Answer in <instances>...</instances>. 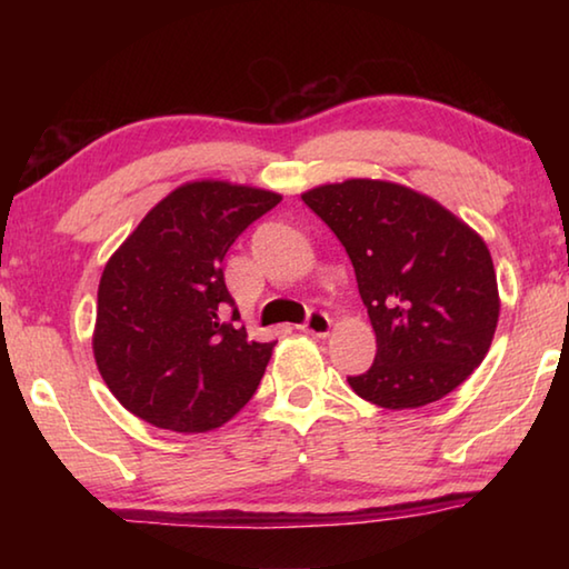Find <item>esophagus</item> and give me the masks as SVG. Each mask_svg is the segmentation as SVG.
I'll return each mask as SVG.
<instances>
[{"instance_id": "obj_1", "label": "esophagus", "mask_w": 569, "mask_h": 569, "mask_svg": "<svg viewBox=\"0 0 569 569\" xmlns=\"http://www.w3.org/2000/svg\"><path fill=\"white\" fill-rule=\"evenodd\" d=\"M301 331L311 333V336H329L331 333V319L323 311H311V313H308L306 323L301 326Z\"/></svg>"}]
</instances>
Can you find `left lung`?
Instances as JSON below:
<instances>
[{
	"label": "left lung",
	"mask_w": 569,
	"mask_h": 569,
	"mask_svg": "<svg viewBox=\"0 0 569 569\" xmlns=\"http://www.w3.org/2000/svg\"><path fill=\"white\" fill-rule=\"evenodd\" d=\"M301 198L349 253L377 333V359L349 377L351 389L383 409H417L465 383L499 319L495 263L479 233L389 180L331 182Z\"/></svg>",
	"instance_id": "left-lung-1"
}]
</instances>
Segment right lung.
Segmentation results:
<instances>
[{
    "mask_svg": "<svg viewBox=\"0 0 569 569\" xmlns=\"http://www.w3.org/2000/svg\"><path fill=\"white\" fill-rule=\"evenodd\" d=\"M281 203L271 190L192 180L160 200L104 266L92 351L108 389L152 427L210 431L253 397L273 343L220 319L223 258Z\"/></svg>",
    "mask_w": 569,
    "mask_h": 569,
    "instance_id": "right-lung-1",
    "label": "right lung"
}]
</instances>
